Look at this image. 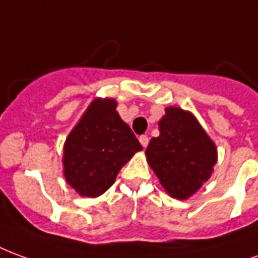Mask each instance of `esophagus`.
Instances as JSON below:
<instances>
[{"mask_svg": "<svg viewBox=\"0 0 258 258\" xmlns=\"http://www.w3.org/2000/svg\"><path fill=\"white\" fill-rule=\"evenodd\" d=\"M139 140H140V143H142L143 147H147L148 142H150V137H148L147 135H143V136L139 137Z\"/></svg>", "mask_w": 258, "mask_h": 258, "instance_id": "1", "label": "esophagus"}]
</instances>
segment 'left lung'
<instances>
[{
	"instance_id": "left-lung-1",
	"label": "left lung",
	"mask_w": 258,
	"mask_h": 258,
	"mask_svg": "<svg viewBox=\"0 0 258 258\" xmlns=\"http://www.w3.org/2000/svg\"><path fill=\"white\" fill-rule=\"evenodd\" d=\"M158 137L146 150L148 163L170 197L187 199L210 177L217 150L192 114L169 107Z\"/></svg>"
}]
</instances>
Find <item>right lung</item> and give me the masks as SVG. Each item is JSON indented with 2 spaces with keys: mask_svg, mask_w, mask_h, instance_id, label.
Wrapping results in <instances>:
<instances>
[{
  "mask_svg": "<svg viewBox=\"0 0 258 258\" xmlns=\"http://www.w3.org/2000/svg\"><path fill=\"white\" fill-rule=\"evenodd\" d=\"M140 150L135 133L116 112V101L96 99L67 137L66 180L82 197H99Z\"/></svg>",
  "mask_w": 258,
  "mask_h": 258,
  "instance_id": "obj_1",
  "label": "right lung"
}]
</instances>
